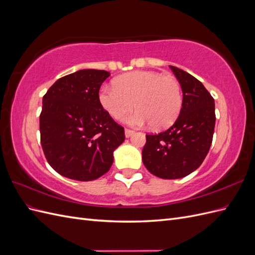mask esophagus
<instances>
[{
	"instance_id": "1",
	"label": "esophagus",
	"mask_w": 255,
	"mask_h": 255,
	"mask_svg": "<svg viewBox=\"0 0 255 255\" xmlns=\"http://www.w3.org/2000/svg\"><path fill=\"white\" fill-rule=\"evenodd\" d=\"M133 134H134V130L133 129L126 128V137H130Z\"/></svg>"
}]
</instances>
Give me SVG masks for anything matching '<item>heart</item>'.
Instances as JSON below:
<instances>
[{
    "label": "heart",
    "instance_id": "b5f03b06",
    "mask_svg": "<svg viewBox=\"0 0 255 255\" xmlns=\"http://www.w3.org/2000/svg\"><path fill=\"white\" fill-rule=\"evenodd\" d=\"M99 102L112 117L128 118L134 127L151 125L154 129L170 127L179 117L183 95L181 85L174 76L154 71H133L118 76L114 86H103L99 90Z\"/></svg>",
    "mask_w": 255,
    "mask_h": 255
}]
</instances>
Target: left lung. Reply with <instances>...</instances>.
I'll use <instances>...</instances> for the list:
<instances>
[{"label":"left lung","instance_id":"obj_1","mask_svg":"<svg viewBox=\"0 0 255 255\" xmlns=\"http://www.w3.org/2000/svg\"><path fill=\"white\" fill-rule=\"evenodd\" d=\"M183 91V104L173 125L158 134L145 135L142 161L160 179H180L201 166L215 129V101L203 84L181 69L169 66Z\"/></svg>","mask_w":255,"mask_h":255}]
</instances>
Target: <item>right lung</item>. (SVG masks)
Returning <instances> with one entry per match:
<instances>
[{"instance_id":"right-lung-1","label":"right lung","mask_w":255,"mask_h":255,"mask_svg":"<svg viewBox=\"0 0 255 255\" xmlns=\"http://www.w3.org/2000/svg\"><path fill=\"white\" fill-rule=\"evenodd\" d=\"M110 72L85 69L63 76L42 99L40 142L49 165L60 175L87 182L110 170L125 128L99 102Z\"/></svg>"}]
</instances>
